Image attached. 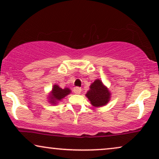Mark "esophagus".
<instances>
[{"mask_svg":"<svg viewBox=\"0 0 159 159\" xmlns=\"http://www.w3.org/2000/svg\"><path fill=\"white\" fill-rule=\"evenodd\" d=\"M81 88H79V87H75V88H74V92H75L76 94H80V93H81Z\"/></svg>","mask_w":159,"mask_h":159,"instance_id":"esophagus-1","label":"esophagus"}]
</instances>
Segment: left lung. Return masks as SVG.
Segmentation results:
<instances>
[{
	"label": "left lung",
	"mask_w": 159,
	"mask_h": 159,
	"mask_svg": "<svg viewBox=\"0 0 159 159\" xmlns=\"http://www.w3.org/2000/svg\"><path fill=\"white\" fill-rule=\"evenodd\" d=\"M110 95L109 91L99 80H96L92 83L90 87V90L86 94L91 104L95 107L106 105L109 101Z\"/></svg>",
	"instance_id": "left-lung-1"
}]
</instances>
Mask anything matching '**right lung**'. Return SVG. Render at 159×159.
I'll return each instance as SVG.
<instances>
[{
    "label": "right lung",
    "mask_w": 159,
    "mask_h": 159,
    "mask_svg": "<svg viewBox=\"0 0 159 159\" xmlns=\"http://www.w3.org/2000/svg\"><path fill=\"white\" fill-rule=\"evenodd\" d=\"M71 93V90H69V88H65L64 89H61L60 88L58 85H55L53 86V90H52L51 94L50 95V101L51 103L53 104H56V101H61L62 98L67 95L69 93Z\"/></svg>",
    "instance_id": "right-lung-1"
}]
</instances>
